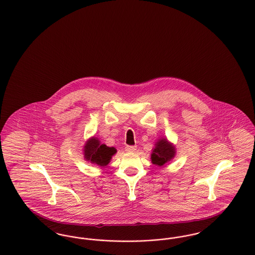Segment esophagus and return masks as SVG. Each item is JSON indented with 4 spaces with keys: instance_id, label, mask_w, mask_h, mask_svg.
Wrapping results in <instances>:
<instances>
[{
    "instance_id": "esophagus-1",
    "label": "esophagus",
    "mask_w": 255,
    "mask_h": 255,
    "mask_svg": "<svg viewBox=\"0 0 255 255\" xmlns=\"http://www.w3.org/2000/svg\"><path fill=\"white\" fill-rule=\"evenodd\" d=\"M136 150V146H126L125 151L126 152H134Z\"/></svg>"
}]
</instances>
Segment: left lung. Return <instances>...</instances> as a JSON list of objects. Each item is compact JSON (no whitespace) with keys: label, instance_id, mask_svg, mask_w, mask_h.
Instances as JSON below:
<instances>
[{"label":"left lung","instance_id":"8db88e82","mask_svg":"<svg viewBox=\"0 0 255 255\" xmlns=\"http://www.w3.org/2000/svg\"><path fill=\"white\" fill-rule=\"evenodd\" d=\"M176 155V148L166 138H159L155 144V148L151 154L152 163L158 166H162L169 162Z\"/></svg>","mask_w":255,"mask_h":255}]
</instances>
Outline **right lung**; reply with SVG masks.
Masks as SVG:
<instances>
[{"label":"right lung","instance_id":"right-lung-1","mask_svg":"<svg viewBox=\"0 0 255 255\" xmlns=\"http://www.w3.org/2000/svg\"><path fill=\"white\" fill-rule=\"evenodd\" d=\"M83 151L84 158L87 161H91L101 167L106 166L112 157L117 153L116 148L102 144L95 136L87 140Z\"/></svg>","mask_w":255,"mask_h":255}]
</instances>
